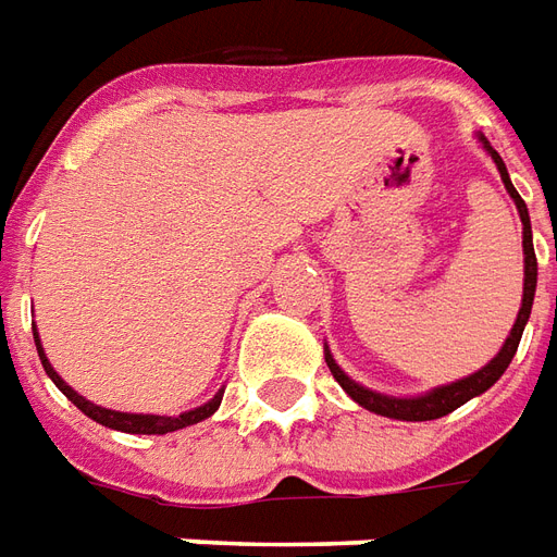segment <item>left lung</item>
Instances as JSON below:
<instances>
[{"label":"left lung","instance_id":"1","mask_svg":"<svg viewBox=\"0 0 557 557\" xmlns=\"http://www.w3.org/2000/svg\"><path fill=\"white\" fill-rule=\"evenodd\" d=\"M478 143L483 146V151L490 154L492 163L498 166V175H502L507 194L516 202V211H519V220H522V253H525V280H522V307L516 313V322L510 327V334L504 339V346L498 349V355L492 358L490 363H483L478 373L466 375V379H456L450 385H438L426 391V394H418V397H391V394H379L373 387L355 382L351 375H346V370L334 361V355L327 349L325 343V363L331 375L337 379L339 387L349 394L361 409L373 411V414H382V418L391 420H435L450 414L459 406H466L468 399L480 397L483 391H490L498 379L504 375V370L513 361L516 349H519V339H522V331H525L528 319H531V304H534V292H537V256H534V242H531V218H528V206L522 202V196L516 194L513 182H510V172L504 166L502 154L490 146V139L478 134Z\"/></svg>","mask_w":557,"mask_h":557}]
</instances>
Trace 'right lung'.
<instances>
[{"mask_svg": "<svg viewBox=\"0 0 557 557\" xmlns=\"http://www.w3.org/2000/svg\"><path fill=\"white\" fill-rule=\"evenodd\" d=\"M35 346H38V358H41L44 363V373L53 379V385L59 387L83 414H89L91 420H98L101 426H110V430L131 432V435H166V432L184 430V426H194L199 420L211 418V414L220 409V399H223V387H220L218 394L208 399V403H202V406H196V409L190 411H182V414H134V411L103 409V406H95L91 399L79 397L77 391L67 385L62 375L55 373L53 363L47 361V351H44L41 337H38V327H35Z\"/></svg>", "mask_w": 557, "mask_h": 557, "instance_id": "obj_1", "label": "right lung"}]
</instances>
